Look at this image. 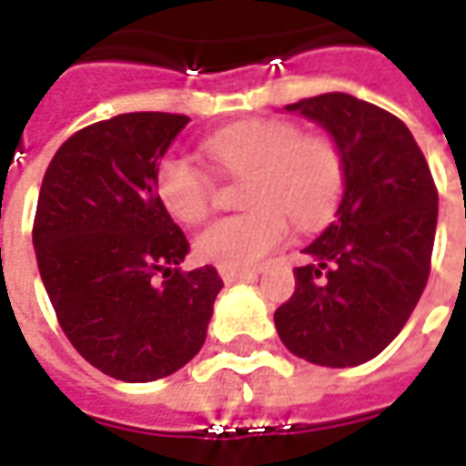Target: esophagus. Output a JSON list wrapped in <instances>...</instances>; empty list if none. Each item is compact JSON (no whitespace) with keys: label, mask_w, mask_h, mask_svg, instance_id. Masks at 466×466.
Returning a JSON list of instances; mask_svg holds the SVG:
<instances>
[{"label":"esophagus","mask_w":466,"mask_h":466,"mask_svg":"<svg viewBox=\"0 0 466 466\" xmlns=\"http://www.w3.org/2000/svg\"><path fill=\"white\" fill-rule=\"evenodd\" d=\"M219 274H222V279L227 284H234V282H242V279H252V277H257V269H219Z\"/></svg>","instance_id":"1"}]
</instances>
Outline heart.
Masks as SVG:
<instances>
[{
    "label": "heart",
    "instance_id": "obj_1",
    "mask_svg": "<svg viewBox=\"0 0 466 466\" xmlns=\"http://www.w3.org/2000/svg\"><path fill=\"white\" fill-rule=\"evenodd\" d=\"M207 152L224 172L244 179L252 209L212 222L197 237V254L222 269H249L289 237V219L314 229L337 209L344 189L339 147L302 134L287 119H257L212 134ZM154 192L174 219L197 224L212 209L214 182L189 157L164 154L154 164Z\"/></svg>",
    "mask_w": 466,
    "mask_h": 466
}]
</instances>
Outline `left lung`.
Listing matches in <instances>:
<instances>
[{"label": "left lung", "instance_id": "8db88e82", "mask_svg": "<svg viewBox=\"0 0 466 466\" xmlns=\"http://www.w3.org/2000/svg\"><path fill=\"white\" fill-rule=\"evenodd\" d=\"M319 122L344 159V197L294 269L297 289L274 312L284 347L322 367L374 360L401 332L431 269L437 187L400 116L357 96L284 106Z\"/></svg>", "mask_w": 466, "mask_h": 466}]
</instances>
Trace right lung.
I'll use <instances>...</instances> for the list:
<instances>
[{"instance_id": "add662e5", "label": "right lung", "mask_w": 466, "mask_h": 466, "mask_svg": "<svg viewBox=\"0 0 466 466\" xmlns=\"http://www.w3.org/2000/svg\"><path fill=\"white\" fill-rule=\"evenodd\" d=\"M187 122L129 112L89 124L42 179L32 227L42 282L66 339L115 380L182 370L224 287L214 267L179 269L189 242L154 192V164Z\"/></svg>"}]
</instances>
